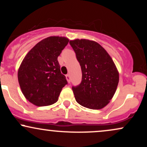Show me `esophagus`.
Listing matches in <instances>:
<instances>
[{
	"instance_id": "obj_1",
	"label": "esophagus",
	"mask_w": 147,
	"mask_h": 147,
	"mask_svg": "<svg viewBox=\"0 0 147 147\" xmlns=\"http://www.w3.org/2000/svg\"><path fill=\"white\" fill-rule=\"evenodd\" d=\"M65 78H66L68 83H70V76L69 75H67L66 76H65Z\"/></svg>"
}]
</instances>
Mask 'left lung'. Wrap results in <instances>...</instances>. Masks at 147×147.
I'll return each mask as SVG.
<instances>
[{
    "mask_svg": "<svg viewBox=\"0 0 147 147\" xmlns=\"http://www.w3.org/2000/svg\"><path fill=\"white\" fill-rule=\"evenodd\" d=\"M82 72V80L72 86L76 101L90 109H103L113 97L119 72L113 61L98 43L88 39L70 41Z\"/></svg>",
    "mask_w": 147,
    "mask_h": 147,
    "instance_id": "8db88e82",
    "label": "left lung"
}]
</instances>
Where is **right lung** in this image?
<instances>
[{
  "label": "right lung",
  "instance_id": "right-lung-1",
  "mask_svg": "<svg viewBox=\"0 0 147 147\" xmlns=\"http://www.w3.org/2000/svg\"><path fill=\"white\" fill-rule=\"evenodd\" d=\"M68 42L63 36H49L34 45L23 59L18 68V83L25 98L35 106L55 104L68 84L57 58Z\"/></svg>",
  "mask_w": 147,
  "mask_h": 147
}]
</instances>
